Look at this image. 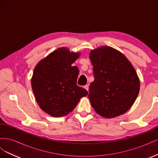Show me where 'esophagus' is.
Segmentation results:
<instances>
[{
    "mask_svg": "<svg viewBox=\"0 0 158 158\" xmlns=\"http://www.w3.org/2000/svg\"><path fill=\"white\" fill-rule=\"evenodd\" d=\"M84 88L86 89L88 92L89 91V85L88 84H87V85H84Z\"/></svg>",
    "mask_w": 158,
    "mask_h": 158,
    "instance_id": "esophagus-1",
    "label": "esophagus"
}]
</instances>
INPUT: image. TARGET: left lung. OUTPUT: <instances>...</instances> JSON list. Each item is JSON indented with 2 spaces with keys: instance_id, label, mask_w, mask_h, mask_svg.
<instances>
[{
  "instance_id": "1",
  "label": "left lung",
  "mask_w": 158,
  "mask_h": 158,
  "mask_svg": "<svg viewBox=\"0 0 158 158\" xmlns=\"http://www.w3.org/2000/svg\"><path fill=\"white\" fill-rule=\"evenodd\" d=\"M89 59L94 81L88 98L100 116L114 118L126 113L140 91V80L127 57L113 47L102 46L92 50Z\"/></svg>"
}]
</instances>
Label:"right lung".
Segmentation results:
<instances>
[{
	"label": "right lung",
	"mask_w": 158,
	"mask_h": 158,
	"mask_svg": "<svg viewBox=\"0 0 158 158\" xmlns=\"http://www.w3.org/2000/svg\"><path fill=\"white\" fill-rule=\"evenodd\" d=\"M79 52L61 47L40 60L33 70L31 88L43 111L54 117L72 112L88 92L76 84L79 70L73 66Z\"/></svg>",
	"instance_id": "add662e5"
}]
</instances>
